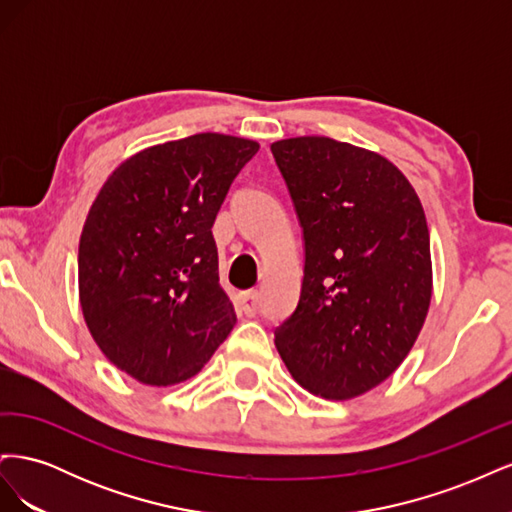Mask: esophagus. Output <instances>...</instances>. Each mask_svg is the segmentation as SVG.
Listing matches in <instances>:
<instances>
[{
    "label": "esophagus",
    "instance_id": "esophagus-1",
    "mask_svg": "<svg viewBox=\"0 0 512 512\" xmlns=\"http://www.w3.org/2000/svg\"><path fill=\"white\" fill-rule=\"evenodd\" d=\"M241 312L245 316H256L258 312V290H247L241 294Z\"/></svg>",
    "mask_w": 512,
    "mask_h": 512
}]
</instances>
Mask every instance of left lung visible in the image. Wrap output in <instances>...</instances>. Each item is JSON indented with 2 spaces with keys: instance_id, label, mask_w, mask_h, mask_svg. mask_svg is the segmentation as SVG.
<instances>
[{
  "instance_id": "left-lung-1",
  "label": "left lung",
  "mask_w": 512,
  "mask_h": 512,
  "mask_svg": "<svg viewBox=\"0 0 512 512\" xmlns=\"http://www.w3.org/2000/svg\"><path fill=\"white\" fill-rule=\"evenodd\" d=\"M303 230V282L275 329L292 378L324 399L374 389L406 359L431 301L429 230L401 170L327 136L271 145Z\"/></svg>"
}]
</instances>
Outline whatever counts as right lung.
I'll use <instances>...</instances> for the list:
<instances>
[{"instance_id": "add662e5", "label": "right lung", "mask_w": 512, "mask_h": 512, "mask_svg": "<svg viewBox=\"0 0 512 512\" xmlns=\"http://www.w3.org/2000/svg\"><path fill=\"white\" fill-rule=\"evenodd\" d=\"M258 149L215 132L149 147L91 205L79 243L83 316L106 359L134 380L196 376L235 327L211 228Z\"/></svg>"}]
</instances>
